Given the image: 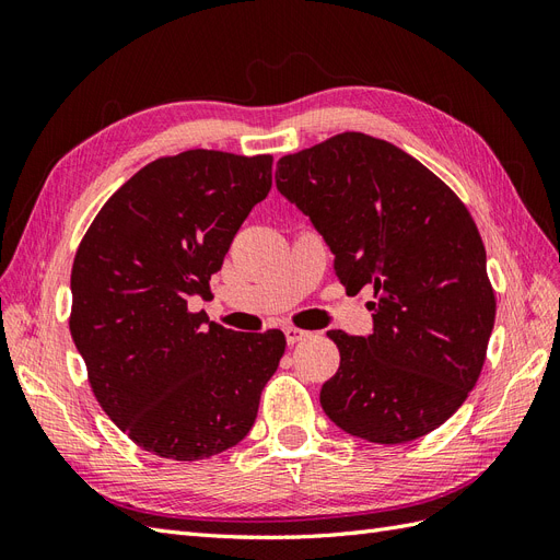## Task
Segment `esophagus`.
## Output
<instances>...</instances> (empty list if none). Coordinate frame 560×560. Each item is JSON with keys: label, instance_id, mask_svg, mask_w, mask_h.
<instances>
[{"label": "esophagus", "instance_id": "obj_1", "mask_svg": "<svg viewBox=\"0 0 560 560\" xmlns=\"http://www.w3.org/2000/svg\"><path fill=\"white\" fill-rule=\"evenodd\" d=\"M308 336H311L308 331L296 329V327H287V329H284V338H287V343H290V346L303 341V338H308Z\"/></svg>", "mask_w": 560, "mask_h": 560}]
</instances>
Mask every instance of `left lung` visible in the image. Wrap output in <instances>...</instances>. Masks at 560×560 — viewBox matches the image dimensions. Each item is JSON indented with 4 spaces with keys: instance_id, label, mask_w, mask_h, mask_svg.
<instances>
[{
    "instance_id": "1",
    "label": "left lung",
    "mask_w": 560,
    "mask_h": 560,
    "mask_svg": "<svg viewBox=\"0 0 560 560\" xmlns=\"http://www.w3.org/2000/svg\"><path fill=\"white\" fill-rule=\"evenodd\" d=\"M278 191L311 217L346 290L374 287V331L327 336L341 366L319 389L343 432L406 444L477 385L495 322L486 249L448 186L399 147L341 132L282 156Z\"/></svg>"
}]
</instances>
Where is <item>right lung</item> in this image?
Segmentation results:
<instances>
[{
    "instance_id": "right-lung-1",
    "label": "right lung",
    "mask_w": 560,
    "mask_h": 560,
    "mask_svg": "<svg viewBox=\"0 0 560 560\" xmlns=\"http://www.w3.org/2000/svg\"><path fill=\"white\" fill-rule=\"evenodd\" d=\"M273 156L191 149L135 173L93 219L72 266L70 331L93 395L140 448L194 463L247 436L284 334H243L191 313Z\"/></svg>"
}]
</instances>
